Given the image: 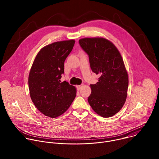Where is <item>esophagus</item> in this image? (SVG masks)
Masks as SVG:
<instances>
[{
	"mask_svg": "<svg viewBox=\"0 0 159 159\" xmlns=\"http://www.w3.org/2000/svg\"><path fill=\"white\" fill-rule=\"evenodd\" d=\"M82 87V85H77V89L78 90H80L81 89V88Z\"/></svg>",
	"mask_w": 159,
	"mask_h": 159,
	"instance_id": "1",
	"label": "esophagus"
}]
</instances>
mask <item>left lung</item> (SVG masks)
Segmentation results:
<instances>
[{
  "mask_svg": "<svg viewBox=\"0 0 159 159\" xmlns=\"http://www.w3.org/2000/svg\"><path fill=\"white\" fill-rule=\"evenodd\" d=\"M79 42L89 55L92 71L100 76L96 84H90L88 102L99 116H114L127 97L128 75L122 57L115 44L104 38H85Z\"/></svg>",
  "mask_w": 159,
  "mask_h": 159,
  "instance_id": "1",
  "label": "left lung"
}]
</instances>
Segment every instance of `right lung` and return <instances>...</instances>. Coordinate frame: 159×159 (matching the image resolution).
<instances>
[{"mask_svg": "<svg viewBox=\"0 0 159 159\" xmlns=\"http://www.w3.org/2000/svg\"><path fill=\"white\" fill-rule=\"evenodd\" d=\"M75 40L57 41L43 47L37 54L28 78L31 99L45 116L57 118L69 108L76 96V89L61 82L64 62L72 52Z\"/></svg>", "mask_w": 159, "mask_h": 159, "instance_id": "right-lung-1", "label": "right lung"}]
</instances>
